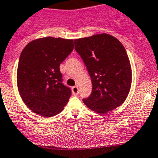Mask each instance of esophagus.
<instances>
[{"label": "esophagus", "mask_w": 158, "mask_h": 158, "mask_svg": "<svg viewBox=\"0 0 158 158\" xmlns=\"http://www.w3.org/2000/svg\"><path fill=\"white\" fill-rule=\"evenodd\" d=\"M72 93H73L74 95L79 94V88H78L77 86H73V87L72 88Z\"/></svg>", "instance_id": "obj_1"}]
</instances>
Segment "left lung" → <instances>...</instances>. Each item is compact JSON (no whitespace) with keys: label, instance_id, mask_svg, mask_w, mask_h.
Segmentation results:
<instances>
[{"label":"left lung","instance_id":"obj_1","mask_svg":"<svg viewBox=\"0 0 158 158\" xmlns=\"http://www.w3.org/2000/svg\"><path fill=\"white\" fill-rule=\"evenodd\" d=\"M92 82V93L83 99L89 109L107 113L121 106L131 86V67L127 52L117 38L108 34L75 40Z\"/></svg>","mask_w":158,"mask_h":158}]
</instances>
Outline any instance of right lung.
Returning a JSON list of instances; mask_svg holds the SVG:
<instances>
[{"label": "right lung", "instance_id": "right-lung-1", "mask_svg": "<svg viewBox=\"0 0 158 158\" xmlns=\"http://www.w3.org/2000/svg\"><path fill=\"white\" fill-rule=\"evenodd\" d=\"M74 49L72 39L45 37L24 47L17 69V86L23 102L44 117L57 115L72 95L62 83L60 64Z\"/></svg>", "mask_w": 158, "mask_h": 158}]
</instances>
